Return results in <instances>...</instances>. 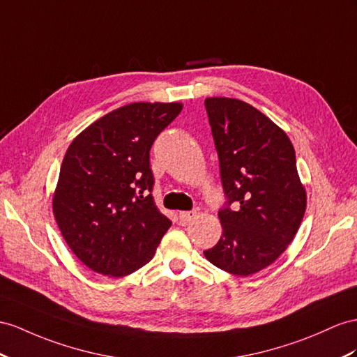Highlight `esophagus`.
Here are the masks:
<instances>
[{
	"label": "esophagus",
	"mask_w": 357,
	"mask_h": 357,
	"mask_svg": "<svg viewBox=\"0 0 357 357\" xmlns=\"http://www.w3.org/2000/svg\"><path fill=\"white\" fill-rule=\"evenodd\" d=\"M197 217V213L196 211H182L179 213V220L184 222V223H188L193 220V218Z\"/></svg>",
	"instance_id": "34e87169"
}]
</instances>
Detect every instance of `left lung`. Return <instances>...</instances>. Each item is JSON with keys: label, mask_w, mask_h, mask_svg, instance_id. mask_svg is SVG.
<instances>
[{"label": "left lung", "mask_w": 357, "mask_h": 357, "mask_svg": "<svg viewBox=\"0 0 357 357\" xmlns=\"http://www.w3.org/2000/svg\"><path fill=\"white\" fill-rule=\"evenodd\" d=\"M227 205L222 236L205 258L248 278L276 261L294 240L306 211L296 152L285 131L244 100L206 98Z\"/></svg>", "instance_id": "1"}]
</instances>
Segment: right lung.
I'll return each instance as SVG.
<instances>
[{"label": "right lung", "mask_w": 357, "mask_h": 357, "mask_svg": "<svg viewBox=\"0 0 357 357\" xmlns=\"http://www.w3.org/2000/svg\"><path fill=\"white\" fill-rule=\"evenodd\" d=\"M181 102H132L99 117L65 153L52 213L86 267L128 276L155 255L172 222L155 206L149 151Z\"/></svg>", "instance_id": "right-lung-1"}]
</instances>
